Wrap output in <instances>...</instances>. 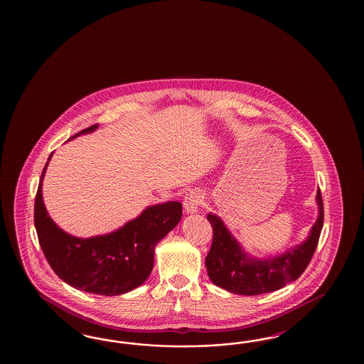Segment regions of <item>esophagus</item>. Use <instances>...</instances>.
I'll use <instances>...</instances> for the list:
<instances>
[{
	"mask_svg": "<svg viewBox=\"0 0 364 364\" xmlns=\"http://www.w3.org/2000/svg\"><path fill=\"white\" fill-rule=\"evenodd\" d=\"M203 203V196L198 191H192L189 192L186 198H184V210L187 213H196L198 210V207Z\"/></svg>",
	"mask_w": 364,
	"mask_h": 364,
	"instance_id": "obj_1",
	"label": "esophagus"
}]
</instances>
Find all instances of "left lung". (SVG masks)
I'll use <instances>...</instances> for the list:
<instances>
[{
	"label": "left lung",
	"mask_w": 364,
	"mask_h": 364,
	"mask_svg": "<svg viewBox=\"0 0 364 364\" xmlns=\"http://www.w3.org/2000/svg\"><path fill=\"white\" fill-rule=\"evenodd\" d=\"M316 200L319 216L309 239L282 256L265 260L251 259L244 254L221 219L210 213L207 219L212 225L213 237L210 252L205 257V267L210 280L233 294L252 296L280 289L299 279L316 251L323 228L324 208L320 189Z\"/></svg>",
	"instance_id": "1"
}]
</instances>
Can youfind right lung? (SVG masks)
Wrapping results in <instances>:
<instances>
[{
  "label": "right lung",
  "instance_id": "obj_1",
  "mask_svg": "<svg viewBox=\"0 0 364 364\" xmlns=\"http://www.w3.org/2000/svg\"><path fill=\"white\" fill-rule=\"evenodd\" d=\"M97 124L76 133L92 132ZM52 154L48 160H50ZM45 164L34 198V225L38 242L55 275L81 291L116 296L141 286L154 268V247L181 219V204L168 201L152 205L105 236L78 239L55 225L43 201Z\"/></svg>",
  "mask_w": 364,
  "mask_h": 364
}]
</instances>
